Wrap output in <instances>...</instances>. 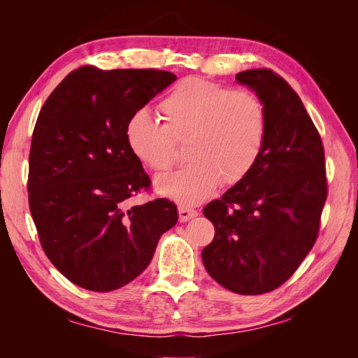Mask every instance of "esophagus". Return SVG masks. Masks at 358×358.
<instances>
[{
	"instance_id": "34e87169",
	"label": "esophagus",
	"mask_w": 358,
	"mask_h": 358,
	"mask_svg": "<svg viewBox=\"0 0 358 358\" xmlns=\"http://www.w3.org/2000/svg\"><path fill=\"white\" fill-rule=\"evenodd\" d=\"M197 215H199V212L196 209L187 208V206H179V221L180 222H187L192 218H196Z\"/></svg>"
}]
</instances>
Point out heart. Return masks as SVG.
<instances>
[{"instance_id":"1","label":"heart","mask_w":358,"mask_h":358,"mask_svg":"<svg viewBox=\"0 0 358 358\" xmlns=\"http://www.w3.org/2000/svg\"><path fill=\"white\" fill-rule=\"evenodd\" d=\"M158 110L162 122L143 109L129 116L125 140L133 155L154 171L171 169L178 143L188 140L189 164L155 180L161 196L182 206L208 199L220 183L242 182L267 142V109L251 91L192 76L162 96Z\"/></svg>"}]
</instances>
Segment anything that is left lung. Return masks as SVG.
Instances as JSON below:
<instances>
[{
	"label": "left lung",
	"instance_id": "1",
	"mask_svg": "<svg viewBox=\"0 0 358 358\" xmlns=\"http://www.w3.org/2000/svg\"><path fill=\"white\" fill-rule=\"evenodd\" d=\"M236 80L263 100L267 142L254 170L203 209L215 237L201 257L216 282L255 296L282 285L306 258L329 189L322 140L297 92L268 69Z\"/></svg>",
	"mask_w": 358,
	"mask_h": 358
}]
</instances>
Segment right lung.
I'll use <instances>...</instances> for the list:
<instances>
[{
    "label": "right lung",
    "instance_id": "1",
    "mask_svg": "<svg viewBox=\"0 0 358 358\" xmlns=\"http://www.w3.org/2000/svg\"><path fill=\"white\" fill-rule=\"evenodd\" d=\"M175 80L154 69L83 66L41 107L29 149V210L50 263L85 289L131 282L178 222L167 199L128 206L150 179L125 140L129 116Z\"/></svg>",
    "mask_w": 358,
    "mask_h": 358
}]
</instances>
